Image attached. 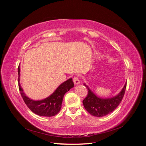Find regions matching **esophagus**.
<instances>
[{
    "label": "esophagus",
    "mask_w": 146,
    "mask_h": 146,
    "mask_svg": "<svg viewBox=\"0 0 146 146\" xmlns=\"http://www.w3.org/2000/svg\"><path fill=\"white\" fill-rule=\"evenodd\" d=\"M73 82H74V84H75V85H78V84L80 83V80H79L78 77H74V78H73Z\"/></svg>",
    "instance_id": "34e87169"
}]
</instances>
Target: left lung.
I'll return each mask as SVG.
<instances>
[{"label": "left lung", "mask_w": 146, "mask_h": 146, "mask_svg": "<svg viewBox=\"0 0 146 146\" xmlns=\"http://www.w3.org/2000/svg\"><path fill=\"white\" fill-rule=\"evenodd\" d=\"M83 85L87 87L88 91V96L83 100L84 107L91 115L102 117L113 112L120 104L125 93L127 83L117 95L109 98H100L94 94L85 83Z\"/></svg>", "instance_id": "8db88e82"}]
</instances>
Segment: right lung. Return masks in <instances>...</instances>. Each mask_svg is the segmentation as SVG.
Instances as JSON below:
<instances>
[{"label":"right lung","instance_id":"1","mask_svg":"<svg viewBox=\"0 0 146 146\" xmlns=\"http://www.w3.org/2000/svg\"><path fill=\"white\" fill-rule=\"evenodd\" d=\"M17 71L19 75V88L24 102L31 111L41 116L51 117L55 116L61 108L64 94L74 86L72 78H69L60 85L55 91L47 98L39 100H34L25 95L21 86L19 83L20 66L18 67Z\"/></svg>","mask_w":146,"mask_h":146}]
</instances>
